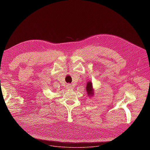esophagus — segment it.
Segmentation results:
<instances>
[{"label": "esophagus", "instance_id": "esophagus-1", "mask_svg": "<svg viewBox=\"0 0 150 150\" xmlns=\"http://www.w3.org/2000/svg\"><path fill=\"white\" fill-rule=\"evenodd\" d=\"M66 88L67 89H72V86H71V84H67V85H66Z\"/></svg>", "mask_w": 150, "mask_h": 150}]
</instances>
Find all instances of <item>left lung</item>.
I'll return each mask as SVG.
<instances>
[{
	"label": "left lung",
	"instance_id": "8db88e82",
	"mask_svg": "<svg viewBox=\"0 0 150 150\" xmlns=\"http://www.w3.org/2000/svg\"><path fill=\"white\" fill-rule=\"evenodd\" d=\"M86 91H87L88 95L89 97H92L94 95L93 84L91 81H89V82L87 83V84H86Z\"/></svg>",
	"mask_w": 150,
	"mask_h": 150
}]
</instances>
